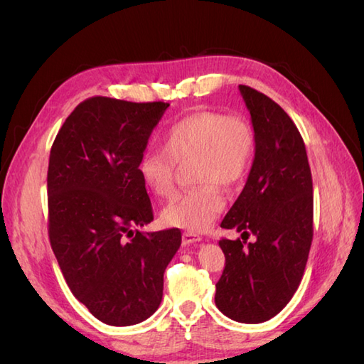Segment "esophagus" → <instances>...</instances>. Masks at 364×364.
I'll return each instance as SVG.
<instances>
[{
  "label": "esophagus",
  "instance_id": "esophagus-1",
  "mask_svg": "<svg viewBox=\"0 0 364 364\" xmlns=\"http://www.w3.org/2000/svg\"><path fill=\"white\" fill-rule=\"evenodd\" d=\"M202 241V236H198L197 233H192V231H184L183 233V244L189 245V244H196Z\"/></svg>",
  "mask_w": 364,
  "mask_h": 364
}]
</instances>
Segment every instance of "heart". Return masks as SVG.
<instances>
[{
    "instance_id": "1",
    "label": "heart",
    "mask_w": 364,
    "mask_h": 364,
    "mask_svg": "<svg viewBox=\"0 0 364 364\" xmlns=\"http://www.w3.org/2000/svg\"><path fill=\"white\" fill-rule=\"evenodd\" d=\"M255 129L241 115L197 111L175 122L164 137V150H146L137 162L144 186L158 197L175 188L176 162L194 159V180L200 186L175 196L162 210L166 225L202 231L219 218L225 198L219 189L241 183L253 162Z\"/></svg>"
}]
</instances>
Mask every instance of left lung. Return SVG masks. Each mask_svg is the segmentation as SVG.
<instances>
[{"instance_id": "left-lung-1", "label": "left lung", "mask_w": 364, "mask_h": 364, "mask_svg": "<svg viewBox=\"0 0 364 364\" xmlns=\"http://www.w3.org/2000/svg\"><path fill=\"white\" fill-rule=\"evenodd\" d=\"M255 129V158L245 186L220 227L225 269L215 305L236 322L261 323L280 313L297 291L313 241V180L304 139L274 100L239 86ZM250 234L253 243H247Z\"/></svg>"}]
</instances>
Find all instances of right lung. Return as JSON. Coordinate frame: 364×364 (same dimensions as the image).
Wrapping results in <instances>:
<instances>
[{"label":"right lung","instance_id":"right-lung-1","mask_svg":"<svg viewBox=\"0 0 364 364\" xmlns=\"http://www.w3.org/2000/svg\"><path fill=\"white\" fill-rule=\"evenodd\" d=\"M168 106L92 97L51 146V249L73 296L107 326H134L158 310L166 267L181 245L178 228L137 230L153 220L137 162Z\"/></svg>","mask_w":364,"mask_h":364}]
</instances>
